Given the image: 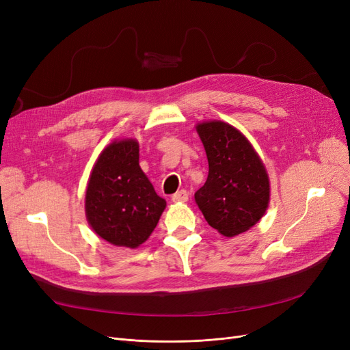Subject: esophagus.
I'll return each instance as SVG.
<instances>
[{
    "label": "esophagus",
    "mask_w": 350,
    "mask_h": 350,
    "mask_svg": "<svg viewBox=\"0 0 350 350\" xmlns=\"http://www.w3.org/2000/svg\"><path fill=\"white\" fill-rule=\"evenodd\" d=\"M187 200H189V193L186 190H180L172 196L173 203H186Z\"/></svg>",
    "instance_id": "1"
}]
</instances>
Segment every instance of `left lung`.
<instances>
[{"label":"left lung","instance_id":"obj_1","mask_svg":"<svg viewBox=\"0 0 350 350\" xmlns=\"http://www.w3.org/2000/svg\"><path fill=\"white\" fill-rule=\"evenodd\" d=\"M196 131L208 160V176L194 198L207 223L224 237L248 231L269 204V177L250 140L221 120L200 122Z\"/></svg>","mask_w":350,"mask_h":350}]
</instances>
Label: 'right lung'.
<instances>
[{
  "label": "right lung",
  "instance_id": "obj_1",
  "mask_svg": "<svg viewBox=\"0 0 350 350\" xmlns=\"http://www.w3.org/2000/svg\"><path fill=\"white\" fill-rule=\"evenodd\" d=\"M165 200L139 165L136 139L113 140L99 154L85 193L89 226L109 244L137 248L156 228Z\"/></svg>",
  "mask_w": 350,
  "mask_h": 350
}]
</instances>
